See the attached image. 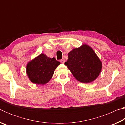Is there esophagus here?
Returning a JSON list of instances; mask_svg holds the SVG:
<instances>
[{
  "mask_svg": "<svg viewBox=\"0 0 125 125\" xmlns=\"http://www.w3.org/2000/svg\"><path fill=\"white\" fill-rule=\"evenodd\" d=\"M60 62L61 63H62V64H64V62H65V60L64 59H62V60H61Z\"/></svg>",
  "mask_w": 125,
  "mask_h": 125,
  "instance_id": "34e87169",
  "label": "esophagus"
}]
</instances>
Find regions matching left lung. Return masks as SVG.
Returning <instances> with one entry per match:
<instances>
[{"instance_id": "left-lung-1", "label": "left lung", "mask_w": 125, "mask_h": 125, "mask_svg": "<svg viewBox=\"0 0 125 125\" xmlns=\"http://www.w3.org/2000/svg\"><path fill=\"white\" fill-rule=\"evenodd\" d=\"M64 64L78 81L89 83L99 77L102 62L94 50L87 44L75 48L68 54Z\"/></svg>"}]
</instances>
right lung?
<instances>
[{
    "label": "right lung",
    "mask_w": 125,
    "mask_h": 125,
    "mask_svg": "<svg viewBox=\"0 0 125 125\" xmlns=\"http://www.w3.org/2000/svg\"><path fill=\"white\" fill-rule=\"evenodd\" d=\"M60 64L55 58H50L41 53L27 63L26 74L33 84L45 85L51 79L54 70Z\"/></svg>",
    "instance_id": "obj_1"
}]
</instances>
